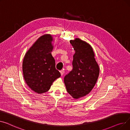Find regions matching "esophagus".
Instances as JSON below:
<instances>
[{"label":"esophagus","instance_id":"obj_1","mask_svg":"<svg viewBox=\"0 0 130 130\" xmlns=\"http://www.w3.org/2000/svg\"><path fill=\"white\" fill-rule=\"evenodd\" d=\"M60 74H61V76H63L64 73V70H61L60 71Z\"/></svg>","mask_w":130,"mask_h":130}]
</instances>
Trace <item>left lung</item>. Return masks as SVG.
I'll use <instances>...</instances> for the list:
<instances>
[{
  "instance_id": "1",
  "label": "left lung",
  "mask_w": 130,
  "mask_h": 130,
  "mask_svg": "<svg viewBox=\"0 0 130 130\" xmlns=\"http://www.w3.org/2000/svg\"><path fill=\"white\" fill-rule=\"evenodd\" d=\"M75 53L72 71L64 77L67 91L75 99L85 97L93 89L99 75L100 69L91 46L76 38L70 41Z\"/></svg>"
}]
</instances>
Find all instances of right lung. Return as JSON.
<instances>
[{"instance_id":"right-lung-1","label":"right lung","mask_w":130,"mask_h":130,"mask_svg":"<svg viewBox=\"0 0 130 130\" xmlns=\"http://www.w3.org/2000/svg\"><path fill=\"white\" fill-rule=\"evenodd\" d=\"M53 38L46 34L40 37L25 53L22 63L24 79L29 88L38 93L47 91L60 76L51 54Z\"/></svg>"}]
</instances>
